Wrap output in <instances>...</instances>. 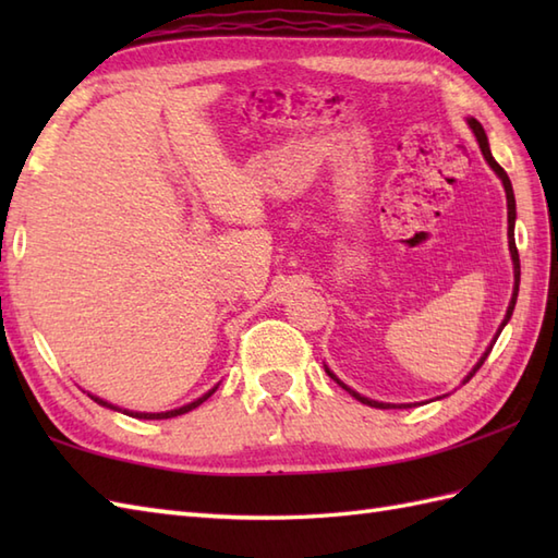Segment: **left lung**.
Returning <instances> with one entry per match:
<instances>
[{
    "instance_id": "left-lung-1",
    "label": "left lung",
    "mask_w": 558,
    "mask_h": 558,
    "mask_svg": "<svg viewBox=\"0 0 558 558\" xmlns=\"http://www.w3.org/2000/svg\"><path fill=\"white\" fill-rule=\"evenodd\" d=\"M468 124H470V129L472 132H475V136H477V141H480V148H482V156L487 158V162L492 165V170L501 177V182H504V189H506V201H508V246H511V256H513V272H515V288H513V298H511V304H508V312H506V318H504V324H501V328H499V333L504 330V326L508 324V318H511V314H513V310H515V300H518V286H520V258H518V246H515V236H513V225H515V196H513V186H511V180H508V174H506V170L501 168L499 162L494 160V156H492V150H489V141H487V134H484V129H482V124L477 122V120H468ZM499 333H496V338H499ZM496 338L492 340V345H489V350L482 354V360L477 362V366L475 369H472L470 374H468V378L462 384H468L472 376L477 374V369L480 366L484 364V360L489 357V352H492V348H494V342H496ZM328 372V369H326ZM328 376L330 378H336L333 374L328 372ZM338 381V378H336ZM342 388L345 390H350L345 384L342 381H338ZM350 393L357 398L360 402H364V405H369V408H381V410H386V408H396V405H388V402H376V400H369V398H364V396H360V393H354V390H350ZM402 408H410V405H402Z\"/></svg>"
}]
</instances>
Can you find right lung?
Wrapping results in <instances>:
<instances>
[{
    "label": "right lung",
    "instance_id": "1",
    "mask_svg": "<svg viewBox=\"0 0 558 558\" xmlns=\"http://www.w3.org/2000/svg\"><path fill=\"white\" fill-rule=\"evenodd\" d=\"M213 393H216V388L213 390H208L206 396H201L198 400H194V402H189V405H184V408H177V410H170V412H129V410H124L126 414H132V417H138V420H170V417H177V414H184V412H189V410H194V408H198L201 402L204 400H208ZM93 400L98 402V405H102V408H110V410H117L114 405H110V402H105V400H100V398H96V396H90Z\"/></svg>",
    "mask_w": 558,
    "mask_h": 558
}]
</instances>
